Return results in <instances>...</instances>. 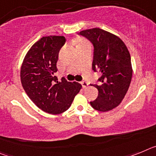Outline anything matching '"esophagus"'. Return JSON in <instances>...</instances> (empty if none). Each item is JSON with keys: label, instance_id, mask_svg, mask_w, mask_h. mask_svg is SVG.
<instances>
[{"label": "esophagus", "instance_id": "obj_1", "mask_svg": "<svg viewBox=\"0 0 156 156\" xmlns=\"http://www.w3.org/2000/svg\"><path fill=\"white\" fill-rule=\"evenodd\" d=\"M81 84H82L83 87V88H86L88 86V83L87 82H85V81H83V82L81 83Z\"/></svg>", "mask_w": 156, "mask_h": 156}]
</instances>
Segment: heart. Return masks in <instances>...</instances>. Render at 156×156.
I'll return each mask as SVG.
<instances>
[{
	"label": "heart",
	"mask_w": 156,
	"mask_h": 156,
	"mask_svg": "<svg viewBox=\"0 0 156 156\" xmlns=\"http://www.w3.org/2000/svg\"><path fill=\"white\" fill-rule=\"evenodd\" d=\"M83 43H84V42H83V41H82V42H80V44H83Z\"/></svg>",
	"instance_id": "obj_1"
}]
</instances>
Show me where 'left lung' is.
Instances as JSON below:
<instances>
[{
  "mask_svg": "<svg viewBox=\"0 0 156 156\" xmlns=\"http://www.w3.org/2000/svg\"><path fill=\"white\" fill-rule=\"evenodd\" d=\"M80 34L93 44V70L101 73L99 84L93 85L98 90V96L90 105L98 111H110L120 104L131 82L129 52L119 37L100 28L82 30Z\"/></svg>",
  "mask_w": 156,
  "mask_h": 156,
  "instance_id": "1",
  "label": "left lung"
}]
</instances>
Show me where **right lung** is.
<instances>
[{
    "label": "right lung",
    "instance_id": "obj_1",
    "mask_svg": "<svg viewBox=\"0 0 156 156\" xmlns=\"http://www.w3.org/2000/svg\"><path fill=\"white\" fill-rule=\"evenodd\" d=\"M66 42L62 36H48L30 48L23 59L20 78L23 89L36 105L52 115L62 113L71 106L82 85L77 82H59L57 73L58 53Z\"/></svg>",
    "mask_w": 156,
    "mask_h": 156
}]
</instances>
